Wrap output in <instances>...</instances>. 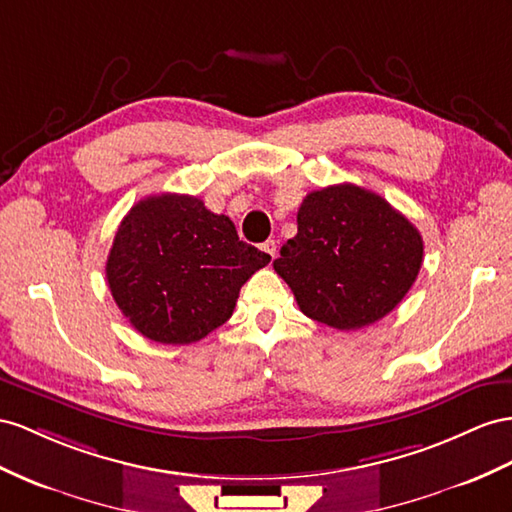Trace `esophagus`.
<instances>
[{
  "label": "esophagus",
  "instance_id": "obj_1",
  "mask_svg": "<svg viewBox=\"0 0 512 512\" xmlns=\"http://www.w3.org/2000/svg\"><path fill=\"white\" fill-rule=\"evenodd\" d=\"M261 251L268 253V255L274 259V257H277V242H274V240H266L264 244H261Z\"/></svg>",
  "mask_w": 512,
  "mask_h": 512
}]
</instances>
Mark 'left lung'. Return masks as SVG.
<instances>
[{
  "label": "left lung",
  "mask_w": 512,
  "mask_h": 512,
  "mask_svg": "<svg viewBox=\"0 0 512 512\" xmlns=\"http://www.w3.org/2000/svg\"><path fill=\"white\" fill-rule=\"evenodd\" d=\"M274 270L307 318L357 331L385 318L422 268L419 231L383 196L339 183L305 196Z\"/></svg>",
  "instance_id": "1"
}]
</instances>
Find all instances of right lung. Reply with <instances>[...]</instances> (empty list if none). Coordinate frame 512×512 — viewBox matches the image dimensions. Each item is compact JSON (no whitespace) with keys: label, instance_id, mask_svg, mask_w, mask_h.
Wrapping results in <instances>:
<instances>
[{"label":"right lung","instance_id":"right-lung-1","mask_svg":"<svg viewBox=\"0 0 512 512\" xmlns=\"http://www.w3.org/2000/svg\"><path fill=\"white\" fill-rule=\"evenodd\" d=\"M270 255L190 194H155L123 218L106 264L114 303L151 342L194 344L225 324Z\"/></svg>","mask_w":512,"mask_h":512}]
</instances>
